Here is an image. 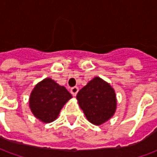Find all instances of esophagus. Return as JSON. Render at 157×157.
Returning a JSON list of instances; mask_svg holds the SVG:
<instances>
[{
  "label": "esophagus",
  "instance_id": "obj_1",
  "mask_svg": "<svg viewBox=\"0 0 157 157\" xmlns=\"http://www.w3.org/2000/svg\"><path fill=\"white\" fill-rule=\"evenodd\" d=\"M78 91H79V88L77 87V86H73V87L71 88V94L73 96H76Z\"/></svg>",
  "mask_w": 157,
  "mask_h": 157
}]
</instances>
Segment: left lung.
<instances>
[{"label":"left lung","mask_w":157,"mask_h":157,"mask_svg":"<svg viewBox=\"0 0 157 157\" xmlns=\"http://www.w3.org/2000/svg\"><path fill=\"white\" fill-rule=\"evenodd\" d=\"M79 105L92 124L100 125L108 121L116 110L114 90L109 83L95 77L76 95Z\"/></svg>","instance_id":"8db88e82"}]
</instances>
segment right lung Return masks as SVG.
<instances>
[{
	"instance_id": "obj_1",
	"label": "right lung",
	"mask_w": 157,
	"mask_h": 157,
	"mask_svg": "<svg viewBox=\"0 0 157 157\" xmlns=\"http://www.w3.org/2000/svg\"><path fill=\"white\" fill-rule=\"evenodd\" d=\"M71 94L65 86L58 85L50 78L38 83L29 98V106L36 118L44 123H50L58 117L60 110Z\"/></svg>"
}]
</instances>
